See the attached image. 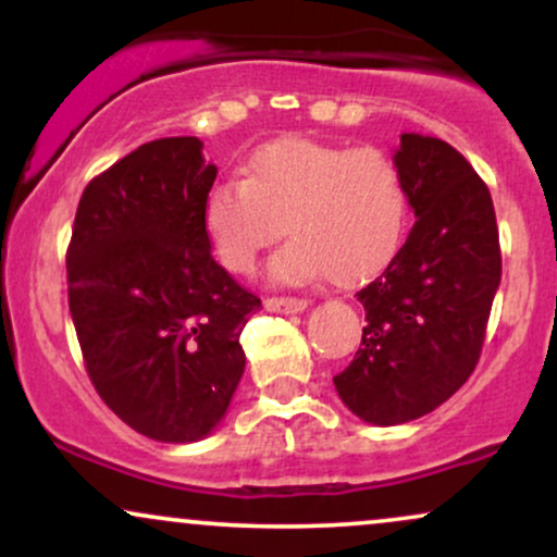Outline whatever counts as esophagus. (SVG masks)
Returning a JSON list of instances; mask_svg holds the SVG:
<instances>
[{"label":"esophagus","instance_id":"1","mask_svg":"<svg viewBox=\"0 0 557 557\" xmlns=\"http://www.w3.org/2000/svg\"><path fill=\"white\" fill-rule=\"evenodd\" d=\"M264 309L277 311V314H298V311L306 309V300L293 296H272L264 298Z\"/></svg>","mask_w":557,"mask_h":557}]
</instances>
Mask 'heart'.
I'll use <instances>...</instances> for the list:
<instances>
[{"mask_svg": "<svg viewBox=\"0 0 557 557\" xmlns=\"http://www.w3.org/2000/svg\"><path fill=\"white\" fill-rule=\"evenodd\" d=\"M406 222V177L385 149L311 138L261 146L243 181L214 183L201 203L212 257L233 274L253 272L285 227L290 240L272 259L277 283L374 277L398 253Z\"/></svg>", "mask_w": 557, "mask_h": 557, "instance_id": "1", "label": "heart"}]
</instances>
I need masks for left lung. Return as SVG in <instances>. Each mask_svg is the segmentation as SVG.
I'll return each instance as SVG.
<instances>
[{
    "instance_id": "1",
    "label": "left lung",
    "mask_w": 557,
    "mask_h": 557,
    "mask_svg": "<svg viewBox=\"0 0 557 557\" xmlns=\"http://www.w3.org/2000/svg\"><path fill=\"white\" fill-rule=\"evenodd\" d=\"M395 162L417 222L387 270L356 293L361 348L337 395L376 426L406 424L445 403L474 372L503 259L490 188L450 144L403 133Z\"/></svg>"
}]
</instances>
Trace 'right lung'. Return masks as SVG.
I'll return each mask as SVG.
<instances>
[{"label": "right lung", "mask_w": 557, "mask_h": 557, "mask_svg": "<svg viewBox=\"0 0 557 557\" xmlns=\"http://www.w3.org/2000/svg\"><path fill=\"white\" fill-rule=\"evenodd\" d=\"M194 136L159 138L83 190L67 300L101 400L159 443H196L225 417L261 300L212 257L201 203L216 168Z\"/></svg>", "instance_id": "right-lung-1"}]
</instances>
